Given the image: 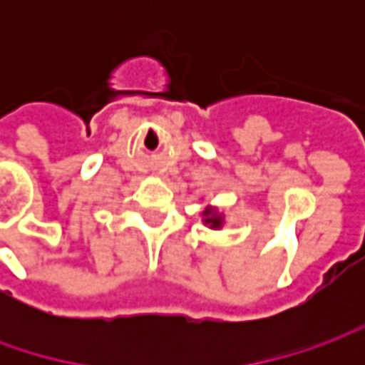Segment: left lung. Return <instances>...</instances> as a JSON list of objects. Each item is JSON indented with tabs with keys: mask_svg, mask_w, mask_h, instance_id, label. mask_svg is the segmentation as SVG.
Instances as JSON below:
<instances>
[{
	"mask_svg": "<svg viewBox=\"0 0 365 365\" xmlns=\"http://www.w3.org/2000/svg\"><path fill=\"white\" fill-rule=\"evenodd\" d=\"M201 221H203V225H207L209 230L219 232L225 225V213H223V209H219L215 205H207L203 211H201Z\"/></svg>",
	"mask_w": 365,
	"mask_h": 365,
	"instance_id": "8db88e82",
	"label": "left lung"
}]
</instances>
